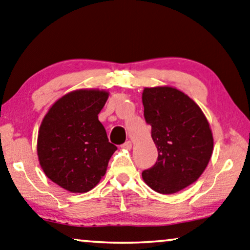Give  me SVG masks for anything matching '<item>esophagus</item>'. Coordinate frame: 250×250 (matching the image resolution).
Instances as JSON below:
<instances>
[{"instance_id":"obj_1","label":"esophagus","mask_w":250,"mask_h":250,"mask_svg":"<svg viewBox=\"0 0 250 250\" xmlns=\"http://www.w3.org/2000/svg\"><path fill=\"white\" fill-rule=\"evenodd\" d=\"M121 147H122V148H125V149H131V147H132L131 141H130V140L125 141V143L124 145H121Z\"/></svg>"}]
</instances>
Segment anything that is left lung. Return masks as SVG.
Wrapping results in <instances>:
<instances>
[{"label":"left lung","instance_id":"1","mask_svg":"<svg viewBox=\"0 0 250 250\" xmlns=\"http://www.w3.org/2000/svg\"><path fill=\"white\" fill-rule=\"evenodd\" d=\"M144 117L151 125L158 158L143 178L161 194H173L199 178L213 151V137L206 115L188 95L170 86L146 87Z\"/></svg>","mask_w":250,"mask_h":250}]
</instances>
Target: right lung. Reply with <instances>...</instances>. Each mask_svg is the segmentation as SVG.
<instances>
[{"mask_svg":"<svg viewBox=\"0 0 250 250\" xmlns=\"http://www.w3.org/2000/svg\"><path fill=\"white\" fill-rule=\"evenodd\" d=\"M109 93L77 89L56 101L39 129L37 151L48 178L72 193L92 189L106 172L117 146L98 114Z\"/></svg>","mask_w":250,"mask_h":250,"instance_id":"obj_1","label":"right lung"}]
</instances>
